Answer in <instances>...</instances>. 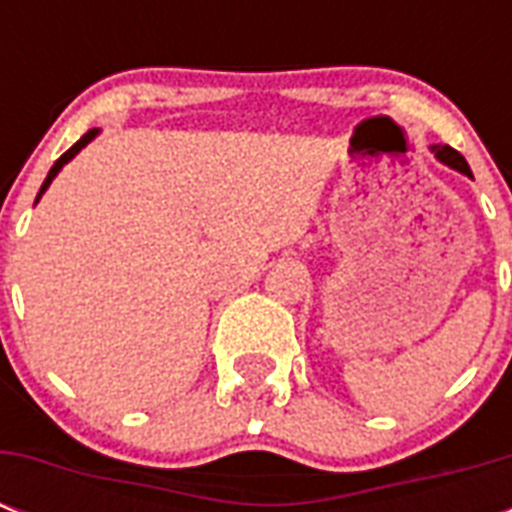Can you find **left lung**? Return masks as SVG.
Wrapping results in <instances>:
<instances>
[{"mask_svg": "<svg viewBox=\"0 0 512 512\" xmlns=\"http://www.w3.org/2000/svg\"><path fill=\"white\" fill-rule=\"evenodd\" d=\"M430 154L436 156V159L441 164H446V167H452V170L460 172V175L473 177V172H470L468 162H465V156H462L460 151H454L452 146H430Z\"/></svg>", "mask_w": 512, "mask_h": 512, "instance_id": "obj_1", "label": "left lung"}]
</instances>
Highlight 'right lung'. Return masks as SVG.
Returning <instances> with one entry per match:
<instances>
[{"label":"right lung","mask_w":512,"mask_h":512,"mask_svg":"<svg viewBox=\"0 0 512 512\" xmlns=\"http://www.w3.org/2000/svg\"><path fill=\"white\" fill-rule=\"evenodd\" d=\"M98 132H100V130H90V132H84L82 138L76 140L74 146L68 148L66 154L60 156L58 162L52 164V170H50V172H47V177H44V183H42V188H39V193H36V201L42 199V193H44V191H47V188H50V183H52V180H55V177H58V172H60V170H63V167H66V164H68V162H71V159H74V156H76V154H79V151H82V148H84V146H87V143H92V140L98 138Z\"/></svg>","instance_id":"add662e5"}]
</instances>
